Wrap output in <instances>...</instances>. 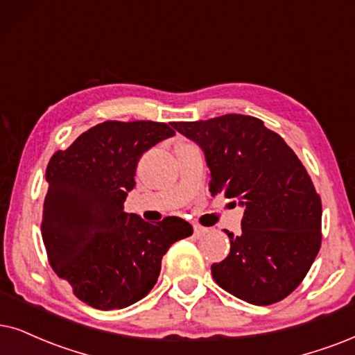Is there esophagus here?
Wrapping results in <instances>:
<instances>
[{
	"label": "esophagus",
	"instance_id": "1",
	"mask_svg": "<svg viewBox=\"0 0 355 355\" xmlns=\"http://www.w3.org/2000/svg\"><path fill=\"white\" fill-rule=\"evenodd\" d=\"M206 227H203V226H200V224H193V234H195L196 237H201L203 234H206Z\"/></svg>",
	"mask_w": 355,
	"mask_h": 355
}]
</instances>
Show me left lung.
<instances>
[{"label": "left lung", "instance_id": "obj_1", "mask_svg": "<svg viewBox=\"0 0 355 355\" xmlns=\"http://www.w3.org/2000/svg\"><path fill=\"white\" fill-rule=\"evenodd\" d=\"M205 150L211 195L244 206L230 255L211 266L214 282L244 302L267 306L288 297L321 248V198L302 160L254 116L224 114L172 123Z\"/></svg>", "mask_w": 355, "mask_h": 355}]
</instances>
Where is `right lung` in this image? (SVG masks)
Wrapping results in <instances>:
<instances>
[{
  "label": "right lung",
  "mask_w": 355,
  "mask_h": 355,
  "mask_svg": "<svg viewBox=\"0 0 355 355\" xmlns=\"http://www.w3.org/2000/svg\"><path fill=\"white\" fill-rule=\"evenodd\" d=\"M175 131L154 121H105L49 160L42 241L53 272L96 309L125 308L154 288L162 257L193 234L185 219L157 224L124 211L141 155Z\"/></svg>",
  "instance_id": "add662e5"
}]
</instances>
